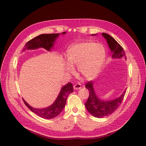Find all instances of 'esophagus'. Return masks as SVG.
I'll return each instance as SVG.
<instances>
[{
    "label": "esophagus",
    "mask_w": 146,
    "mask_h": 146,
    "mask_svg": "<svg viewBox=\"0 0 146 146\" xmlns=\"http://www.w3.org/2000/svg\"><path fill=\"white\" fill-rule=\"evenodd\" d=\"M73 88L75 90H78L82 88V85L80 83H76V84H75L73 86Z\"/></svg>",
    "instance_id": "1"
}]
</instances>
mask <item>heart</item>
Returning <instances> with one entry per match:
<instances>
[{
  "label": "heart",
  "mask_w": 146,
  "mask_h": 146,
  "mask_svg": "<svg viewBox=\"0 0 146 146\" xmlns=\"http://www.w3.org/2000/svg\"><path fill=\"white\" fill-rule=\"evenodd\" d=\"M66 57L68 63L77 66L80 74L89 78L95 76L100 70L105 58V50L100 44L81 42L71 45ZM67 70L73 71L70 66H68Z\"/></svg>",
  "instance_id": "heart-1"
}]
</instances>
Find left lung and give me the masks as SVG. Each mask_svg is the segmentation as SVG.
<instances>
[{
	"label": "left lung",
	"instance_id": "obj_1",
	"mask_svg": "<svg viewBox=\"0 0 146 146\" xmlns=\"http://www.w3.org/2000/svg\"><path fill=\"white\" fill-rule=\"evenodd\" d=\"M102 36L107 39L108 46L113 53V58H121L122 57H126L123 48L115 41V39L109 35L104 33H102ZM85 87L89 91V97L85 103V107L90 113L97 118H103L114 112L122 103L126 92L125 90L120 97L113 100L104 101L97 97L93 88L92 82L86 83Z\"/></svg>",
	"mask_w": 146,
	"mask_h": 146
}]
</instances>
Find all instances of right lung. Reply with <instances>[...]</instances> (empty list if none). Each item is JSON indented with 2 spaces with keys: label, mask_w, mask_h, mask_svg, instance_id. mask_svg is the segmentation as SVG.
Returning <instances> with one entry per match:
<instances>
[{
  "label": "right lung",
  "mask_w": 146,
  "mask_h": 146,
  "mask_svg": "<svg viewBox=\"0 0 146 146\" xmlns=\"http://www.w3.org/2000/svg\"><path fill=\"white\" fill-rule=\"evenodd\" d=\"M66 32L62 33V35H64ZM60 34H42L39 36H36V38L31 39L24 46L23 51L26 49H35L39 48H43L46 50L50 51L51 48L53 46L55 41ZM73 92V85L71 83H68V84L63 86L61 90L55 100L54 104L51 106L44 108H35L29 106L25 100H23L24 104L28 107L29 109L33 112L36 114L40 117L43 119H50L57 117L60 114L66 105V100L71 93Z\"/></svg>",
  "instance_id": "add662e5"
}]
</instances>
